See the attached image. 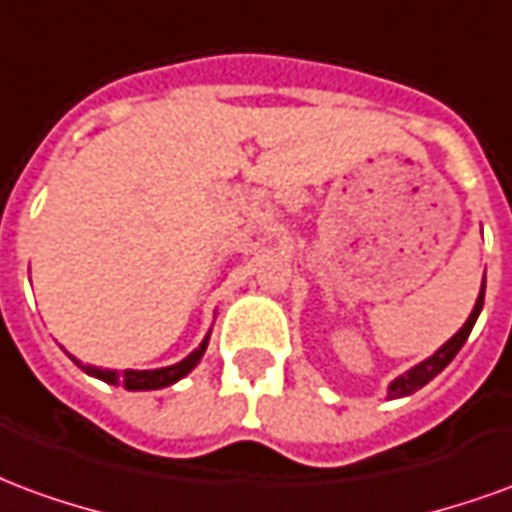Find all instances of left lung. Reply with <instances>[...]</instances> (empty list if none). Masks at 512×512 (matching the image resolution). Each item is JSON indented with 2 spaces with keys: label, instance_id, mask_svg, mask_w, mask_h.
Wrapping results in <instances>:
<instances>
[{
  "label": "left lung",
  "instance_id": "8db88e82",
  "mask_svg": "<svg viewBox=\"0 0 512 512\" xmlns=\"http://www.w3.org/2000/svg\"><path fill=\"white\" fill-rule=\"evenodd\" d=\"M483 301H485V279H483V285H480V296H477V301H474V307H472V312H469L466 323H463L458 332L452 334L447 343L441 345L436 354L428 356V359H422L419 365H414L411 370H406L403 376H397L392 384L386 386V397H389V400H392V397H406V395H411V392H417L419 386H425L428 381H433V378L439 376L444 367L450 365L452 359H455V354H458V351L463 348V343L469 340L474 323H477L480 312H483Z\"/></svg>",
  "mask_w": 512,
  "mask_h": 512
}]
</instances>
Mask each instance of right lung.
Segmentation results:
<instances>
[{
  "mask_svg": "<svg viewBox=\"0 0 512 512\" xmlns=\"http://www.w3.org/2000/svg\"><path fill=\"white\" fill-rule=\"evenodd\" d=\"M208 340H211V332L202 337V343L191 351L186 359H180L175 365L169 367H156V370H106V367H95V365H84L79 362L76 356H71L68 351L65 354L71 356L73 365L84 370L87 376L98 378V381H106V384L112 386H126L131 392H150V389H164V386H172L178 384L180 378H186L194 370V367L200 365L202 354H205V348H208Z\"/></svg>",
  "mask_w": 512,
  "mask_h": 512,
  "instance_id": "obj_1",
  "label": "right lung"
}]
</instances>
